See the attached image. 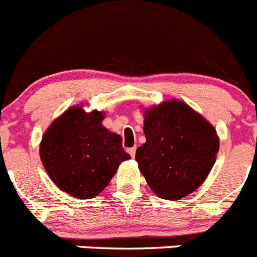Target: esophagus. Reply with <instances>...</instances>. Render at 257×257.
Returning <instances> with one entry per match:
<instances>
[{"instance_id":"1","label":"esophagus","mask_w":257,"mask_h":257,"mask_svg":"<svg viewBox=\"0 0 257 257\" xmlns=\"http://www.w3.org/2000/svg\"><path fill=\"white\" fill-rule=\"evenodd\" d=\"M136 151H137L136 147H133V148H129V149H128V153L131 154L132 158H134V156H136Z\"/></svg>"}]
</instances>
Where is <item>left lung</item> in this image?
<instances>
[{
  "instance_id": "8db88e82",
  "label": "left lung",
  "mask_w": 257,
  "mask_h": 257,
  "mask_svg": "<svg viewBox=\"0 0 257 257\" xmlns=\"http://www.w3.org/2000/svg\"><path fill=\"white\" fill-rule=\"evenodd\" d=\"M143 131L146 143L137 149L136 161L158 197L178 201L206 181L220 138L200 113L171 99L144 110Z\"/></svg>"
}]
</instances>
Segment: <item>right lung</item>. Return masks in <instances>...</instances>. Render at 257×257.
<instances>
[{
    "instance_id": "obj_1",
    "label": "right lung",
    "mask_w": 257,
    "mask_h": 257,
    "mask_svg": "<svg viewBox=\"0 0 257 257\" xmlns=\"http://www.w3.org/2000/svg\"><path fill=\"white\" fill-rule=\"evenodd\" d=\"M105 111L86 113L81 105L65 110L44 133L40 158L51 181L80 200L98 196L119 164L131 159L121 137L103 125Z\"/></svg>"
}]
</instances>
